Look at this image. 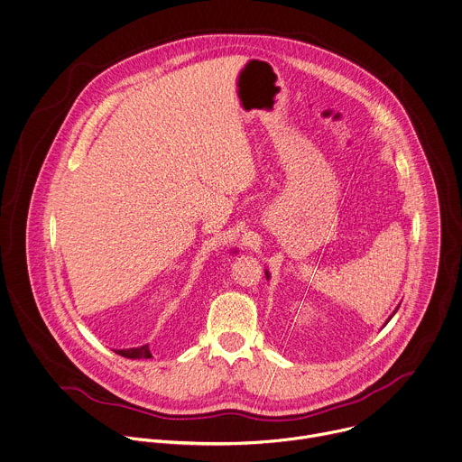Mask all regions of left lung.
Masks as SVG:
<instances>
[{"label": "left lung", "mask_w": 462, "mask_h": 462, "mask_svg": "<svg viewBox=\"0 0 462 462\" xmlns=\"http://www.w3.org/2000/svg\"><path fill=\"white\" fill-rule=\"evenodd\" d=\"M265 276H267V280H269V278H271V274H269V271H265ZM398 308H400V305H398V307H396V310H394V311H393V315H394V313H396V311H398ZM393 315H391V317H389V319H387V322H389V320H391V319H393ZM387 322H385V324H387ZM385 324H383V326H385Z\"/></svg>", "instance_id": "obj_1"}]
</instances>
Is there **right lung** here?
Instances as JSON below:
<instances>
[{"label":"right lung","instance_id":"1","mask_svg":"<svg viewBox=\"0 0 462 462\" xmlns=\"http://www.w3.org/2000/svg\"><path fill=\"white\" fill-rule=\"evenodd\" d=\"M115 353L125 356V358H151L152 353L149 349V344L140 346V347H129V349H116Z\"/></svg>","mask_w":462,"mask_h":462}]
</instances>
